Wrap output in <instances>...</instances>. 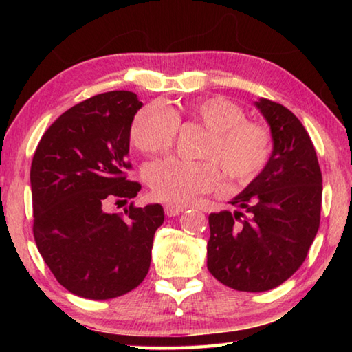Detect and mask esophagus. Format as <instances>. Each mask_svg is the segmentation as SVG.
I'll return each mask as SVG.
<instances>
[{"label": "esophagus", "instance_id": "34e87169", "mask_svg": "<svg viewBox=\"0 0 352 352\" xmlns=\"http://www.w3.org/2000/svg\"><path fill=\"white\" fill-rule=\"evenodd\" d=\"M184 210H186V206L178 205V204H166L164 205V212L168 214L169 217H175V216H178V214H182Z\"/></svg>", "mask_w": 352, "mask_h": 352}]
</instances>
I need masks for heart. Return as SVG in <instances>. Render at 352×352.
<instances>
[{
    "instance_id": "obj_1",
    "label": "heart",
    "mask_w": 352,
    "mask_h": 352,
    "mask_svg": "<svg viewBox=\"0 0 352 352\" xmlns=\"http://www.w3.org/2000/svg\"><path fill=\"white\" fill-rule=\"evenodd\" d=\"M183 119L206 130L199 155L205 162H184L170 157L147 168V182L160 200L188 204L199 194L220 186V172L234 184H247L264 169L270 158L272 141L265 127L245 119V111L225 98L190 100L166 109L146 105L130 124V141L146 153H162L172 146Z\"/></svg>"
}]
</instances>
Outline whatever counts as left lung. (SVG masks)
<instances>
[{"label": "left lung", "mask_w": 352, "mask_h": 352, "mask_svg": "<svg viewBox=\"0 0 352 352\" xmlns=\"http://www.w3.org/2000/svg\"><path fill=\"white\" fill-rule=\"evenodd\" d=\"M254 105L270 127L269 162L230 201L233 212L208 217V270L241 292L275 289L300 269L317 236L323 192L317 152L300 119L265 98Z\"/></svg>", "instance_id": "left-lung-1"}]
</instances>
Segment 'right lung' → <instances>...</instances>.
Wrapping results in <instances>:
<instances>
[{"label": "right lung", "instance_id": "right-lung-1", "mask_svg": "<svg viewBox=\"0 0 352 352\" xmlns=\"http://www.w3.org/2000/svg\"><path fill=\"white\" fill-rule=\"evenodd\" d=\"M141 107L132 91L96 94L58 116L34 153L35 243L57 281L88 300L126 295L144 281L164 222L158 204L105 211L141 189L124 175L130 124Z\"/></svg>", "mask_w": 352, "mask_h": 352}]
</instances>
